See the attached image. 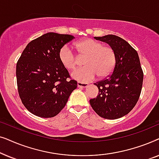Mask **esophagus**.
Here are the masks:
<instances>
[{"label": "esophagus", "instance_id": "1", "mask_svg": "<svg viewBox=\"0 0 159 159\" xmlns=\"http://www.w3.org/2000/svg\"><path fill=\"white\" fill-rule=\"evenodd\" d=\"M77 86L79 87V88H87V87H88V83H84V82H77Z\"/></svg>", "mask_w": 159, "mask_h": 159}]
</instances>
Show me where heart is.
Listing matches in <instances>:
<instances>
[{
    "label": "heart",
    "mask_w": 159,
    "mask_h": 159,
    "mask_svg": "<svg viewBox=\"0 0 159 159\" xmlns=\"http://www.w3.org/2000/svg\"><path fill=\"white\" fill-rule=\"evenodd\" d=\"M80 58H84V67L76 69L71 73V77L80 82L92 81L98 76L105 78L113 72L116 66V55L113 48L103 45L100 41L87 38L75 44ZM61 64L67 70H72L80 62V58L75 55L71 48L65 45L58 53Z\"/></svg>",
    "instance_id": "heart-1"
}]
</instances>
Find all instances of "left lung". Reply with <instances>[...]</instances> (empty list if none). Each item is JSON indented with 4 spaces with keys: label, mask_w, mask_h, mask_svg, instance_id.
<instances>
[{
    "label": "left lung",
    "mask_w": 159,
    "mask_h": 159,
    "mask_svg": "<svg viewBox=\"0 0 159 159\" xmlns=\"http://www.w3.org/2000/svg\"><path fill=\"white\" fill-rule=\"evenodd\" d=\"M108 43L116 52V63L111 75L94 83L98 88L90 106L102 118L116 119L127 115L140 98L143 81L138 52L124 39L114 34L95 37Z\"/></svg>",
    "instance_id": "8db88e82"
}]
</instances>
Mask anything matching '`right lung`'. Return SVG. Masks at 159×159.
Masks as SVG:
<instances>
[{"label":"right lung","instance_id":"obj_1","mask_svg":"<svg viewBox=\"0 0 159 159\" xmlns=\"http://www.w3.org/2000/svg\"><path fill=\"white\" fill-rule=\"evenodd\" d=\"M75 37L48 32L27 44L16 64V82L21 102L35 116L57 115L77 87L61 64L58 53Z\"/></svg>","mask_w":159,"mask_h":159}]
</instances>
